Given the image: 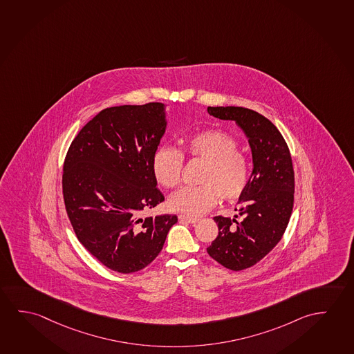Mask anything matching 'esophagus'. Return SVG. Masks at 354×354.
Masks as SVG:
<instances>
[{"label": "esophagus", "instance_id": "1", "mask_svg": "<svg viewBox=\"0 0 354 354\" xmlns=\"http://www.w3.org/2000/svg\"><path fill=\"white\" fill-rule=\"evenodd\" d=\"M178 219L180 221L188 223V224H196L199 221V218H193V216H188V215H178Z\"/></svg>", "mask_w": 354, "mask_h": 354}]
</instances>
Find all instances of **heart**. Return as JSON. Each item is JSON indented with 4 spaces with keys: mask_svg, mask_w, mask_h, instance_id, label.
<instances>
[{
    "mask_svg": "<svg viewBox=\"0 0 354 354\" xmlns=\"http://www.w3.org/2000/svg\"><path fill=\"white\" fill-rule=\"evenodd\" d=\"M237 140L224 130H204L185 140V153L205 160L201 185H185L169 196V208L177 213L201 215L216 204L220 196L235 199L246 189L251 176L250 161L237 149ZM152 174L160 185H178L183 169V153L174 146L163 145L153 152Z\"/></svg>",
    "mask_w": 354,
    "mask_h": 354,
    "instance_id": "heart-1",
    "label": "heart"
}]
</instances>
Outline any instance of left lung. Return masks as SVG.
I'll return each mask as SVG.
<instances>
[{
  "instance_id": "obj_1",
  "label": "left lung",
  "mask_w": 354,
  "mask_h": 354,
  "mask_svg": "<svg viewBox=\"0 0 354 354\" xmlns=\"http://www.w3.org/2000/svg\"><path fill=\"white\" fill-rule=\"evenodd\" d=\"M208 113L241 128L252 151L253 169L239 198V215L214 218L219 234L207 251L225 268L246 270L274 248L288 226L295 187L292 156L279 130L262 114L243 107H208Z\"/></svg>"
}]
</instances>
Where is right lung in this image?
<instances>
[{
  "mask_svg": "<svg viewBox=\"0 0 354 354\" xmlns=\"http://www.w3.org/2000/svg\"><path fill=\"white\" fill-rule=\"evenodd\" d=\"M166 125L163 103L106 108L80 130L65 158L62 194L73 231L118 273L151 263L177 223L176 215L142 216L165 201L151 162Z\"/></svg>",
  "mask_w": 354,
  "mask_h": 354,
  "instance_id": "obj_1",
  "label": "right lung"
}]
</instances>
